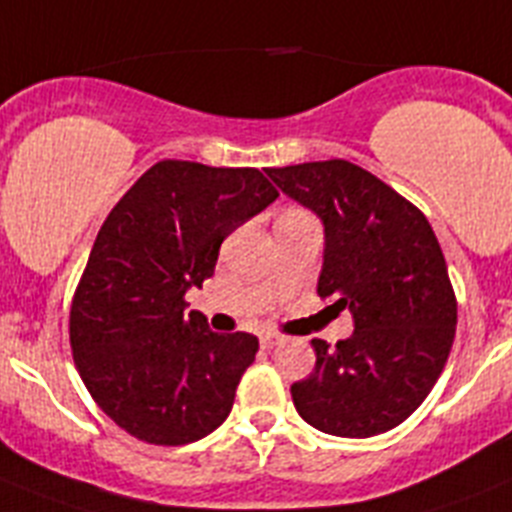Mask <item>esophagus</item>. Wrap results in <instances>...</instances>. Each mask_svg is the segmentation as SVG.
<instances>
[{
  "label": "esophagus",
  "mask_w": 512,
  "mask_h": 512,
  "mask_svg": "<svg viewBox=\"0 0 512 512\" xmlns=\"http://www.w3.org/2000/svg\"><path fill=\"white\" fill-rule=\"evenodd\" d=\"M262 348H275V345H281L283 342V335H278V332H265V335L260 337Z\"/></svg>",
  "instance_id": "esophagus-1"
}]
</instances>
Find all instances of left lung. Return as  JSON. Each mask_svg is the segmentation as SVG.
Here are the masks:
<instances>
[{
    "mask_svg": "<svg viewBox=\"0 0 512 512\" xmlns=\"http://www.w3.org/2000/svg\"><path fill=\"white\" fill-rule=\"evenodd\" d=\"M273 182L324 224L319 299L353 311L355 332L291 386L299 415L322 433L371 438L425 402L456 335V293L425 213L345 159L270 167Z\"/></svg>",
    "mask_w": 512,
    "mask_h": 512,
    "instance_id": "left-lung-1",
    "label": "left lung"
}]
</instances>
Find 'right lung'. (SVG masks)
Segmentation results:
<instances>
[{
  "label": "right lung",
  "mask_w": 512,
  "mask_h": 512,
  "mask_svg": "<svg viewBox=\"0 0 512 512\" xmlns=\"http://www.w3.org/2000/svg\"><path fill=\"white\" fill-rule=\"evenodd\" d=\"M275 198L255 167L162 159L108 213L71 299L69 342L97 407L128 435L185 446L229 417L260 342L208 330L201 311H185V291Z\"/></svg>",
  "instance_id": "right-lung-1"
}]
</instances>
